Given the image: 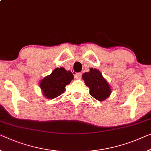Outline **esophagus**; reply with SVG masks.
<instances>
[{"label": "esophagus", "mask_w": 151, "mask_h": 151, "mask_svg": "<svg viewBox=\"0 0 151 151\" xmlns=\"http://www.w3.org/2000/svg\"><path fill=\"white\" fill-rule=\"evenodd\" d=\"M81 75H82V74H81V73H76L74 74V76H75V77L76 78H81Z\"/></svg>", "instance_id": "esophagus-1"}]
</instances>
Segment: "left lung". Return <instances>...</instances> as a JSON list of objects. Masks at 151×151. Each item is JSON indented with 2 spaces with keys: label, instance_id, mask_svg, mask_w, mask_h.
Instances as JSON below:
<instances>
[{
  "label": "left lung",
  "instance_id": "1",
  "mask_svg": "<svg viewBox=\"0 0 151 151\" xmlns=\"http://www.w3.org/2000/svg\"><path fill=\"white\" fill-rule=\"evenodd\" d=\"M83 79L89 88L90 95L98 101H104L109 96L111 88L101 73L95 68H90L88 73L83 75Z\"/></svg>",
  "mask_w": 151,
  "mask_h": 151
}]
</instances>
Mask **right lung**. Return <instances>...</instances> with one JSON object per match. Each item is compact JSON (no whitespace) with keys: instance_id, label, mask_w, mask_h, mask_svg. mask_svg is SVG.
Segmentation results:
<instances>
[{"instance_id":"right-lung-1","label":"right lung","mask_w":151,"mask_h":151,"mask_svg":"<svg viewBox=\"0 0 151 151\" xmlns=\"http://www.w3.org/2000/svg\"><path fill=\"white\" fill-rule=\"evenodd\" d=\"M74 78L70 71L64 68H56L51 75L41 81L40 88L44 96L48 99H54L65 91L66 85H68Z\"/></svg>"}]
</instances>
